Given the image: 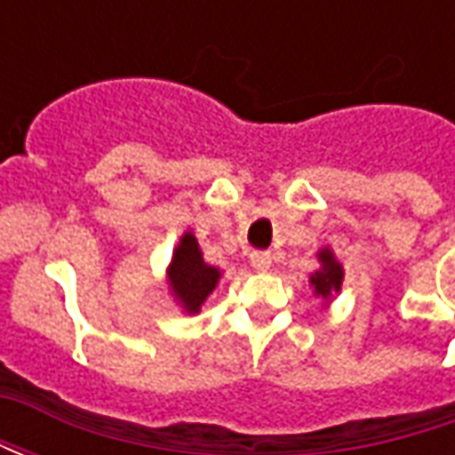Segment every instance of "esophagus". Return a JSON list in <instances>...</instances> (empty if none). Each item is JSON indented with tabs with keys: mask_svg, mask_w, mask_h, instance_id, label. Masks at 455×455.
<instances>
[{
	"mask_svg": "<svg viewBox=\"0 0 455 455\" xmlns=\"http://www.w3.org/2000/svg\"><path fill=\"white\" fill-rule=\"evenodd\" d=\"M251 266L256 267L258 273H267L273 266V256L267 251H256V253H251Z\"/></svg>",
	"mask_w": 455,
	"mask_h": 455,
	"instance_id": "34e87169",
	"label": "esophagus"
}]
</instances>
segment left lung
I'll return each mask as SVG.
<instances>
[{
  "label": "left lung",
  "mask_w": 455,
  "mask_h": 455,
  "mask_svg": "<svg viewBox=\"0 0 455 455\" xmlns=\"http://www.w3.org/2000/svg\"><path fill=\"white\" fill-rule=\"evenodd\" d=\"M319 263H322V267L316 270L315 275L309 277V285L315 287L316 297H322L324 302H331L334 295L341 292L343 267L341 263L336 260L331 248H322V251H319Z\"/></svg>",
  "instance_id": "8db88e82"
}]
</instances>
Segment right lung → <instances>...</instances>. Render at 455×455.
Returning a JSON list of instances; mask_svg holds the SVG:
<instances>
[{
	"mask_svg": "<svg viewBox=\"0 0 455 455\" xmlns=\"http://www.w3.org/2000/svg\"><path fill=\"white\" fill-rule=\"evenodd\" d=\"M219 277H221V270L204 263L195 234L192 231L182 234L168 266V285L178 305L188 315H197L204 299L217 287Z\"/></svg>",
	"mask_w": 455,
	"mask_h": 455,
	"instance_id": "obj_1",
	"label": "right lung"
}]
</instances>
